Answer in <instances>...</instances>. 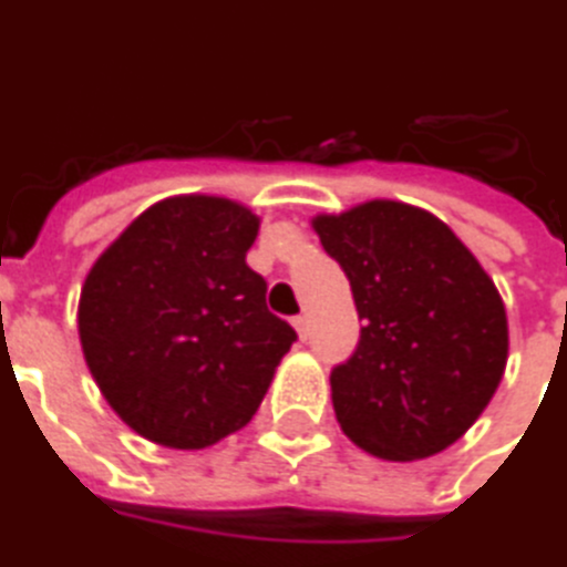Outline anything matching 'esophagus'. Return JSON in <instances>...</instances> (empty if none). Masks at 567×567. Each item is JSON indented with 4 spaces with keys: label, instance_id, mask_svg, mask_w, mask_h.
<instances>
[{
    "label": "esophagus",
    "instance_id": "34e87169",
    "mask_svg": "<svg viewBox=\"0 0 567 567\" xmlns=\"http://www.w3.org/2000/svg\"><path fill=\"white\" fill-rule=\"evenodd\" d=\"M291 323H293V330H297V336H300L302 341L309 339V318H306V315H297Z\"/></svg>",
    "mask_w": 567,
    "mask_h": 567
}]
</instances>
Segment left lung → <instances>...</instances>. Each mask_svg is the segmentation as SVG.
Returning a JSON list of instances; mask_svg holds the SVG:
<instances>
[{
	"mask_svg": "<svg viewBox=\"0 0 567 567\" xmlns=\"http://www.w3.org/2000/svg\"><path fill=\"white\" fill-rule=\"evenodd\" d=\"M312 226L362 321L357 351L330 374L341 431L383 461L437 455L503 380L508 321L494 279L446 223L401 202H365Z\"/></svg>",
	"mask_w": 567,
	"mask_h": 567,
	"instance_id": "left-lung-1",
	"label": "left lung"
}]
</instances>
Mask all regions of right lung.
<instances>
[{
    "mask_svg": "<svg viewBox=\"0 0 567 567\" xmlns=\"http://www.w3.org/2000/svg\"><path fill=\"white\" fill-rule=\"evenodd\" d=\"M249 207L216 196L151 205L94 261L80 341L103 399L136 434L205 449L255 416L297 332L246 265Z\"/></svg>",
    "mask_w": 567,
    "mask_h": 567,
    "instance_id": "1",
    "label": "right lung"
}]
</instances>
